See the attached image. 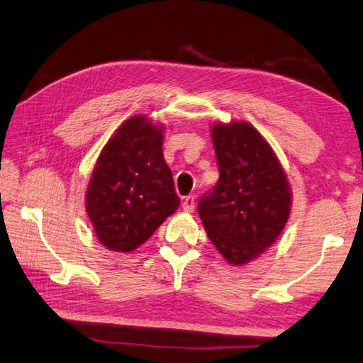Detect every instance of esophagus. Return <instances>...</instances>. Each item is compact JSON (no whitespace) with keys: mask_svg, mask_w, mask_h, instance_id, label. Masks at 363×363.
Masks as SVG:
<instances>
[{"mask_svg":"<svg viewBox=\"0 0 363 363\" xmlns=\"http://www.w3.org/2000/svg\"><path fill=\"white\" fill-rule=\"evenodd\" d=\"M195 208V196L194 195H187L182 198V209L187 211V212H191Z\"/></svg>","mask_w":363,"mask_h":363,"instance_id":"esophagus-1","label":"esophagus"}]
</instances>
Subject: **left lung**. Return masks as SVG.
Returning a JSON list of instances; mask_svg holds the SVG:
<instances>
[{"label":"left lung","instance_id":"8db88e82","mask_svg":"<svg viewBox=\"0 0 363 363\" xmlns=\"http://www.w3.org/2000/svg\"><path fill=\"white\" fill-rule=\"evenodd\" d=\"M212 140L220 177L198 201V214L223 258L245 264L285 228L288 181L271 146L250 124H216Z\"/></svg>","mask_w":363,"mask_h":363}]
</instances>
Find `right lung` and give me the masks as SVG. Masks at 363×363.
<instances>
[{"label": "right lung", "mask_w": 363, "mask_h": 363, "mask_svg": "<svg viewBox=\"0 0 363 363\" xmlns=\"http://www.w3.org/2000/svg\"><path fill=\"white\" fill-rule=\"evenodd\" d=\"M162 140L160 127L133 116L99 155L86 191V212L99 240L110 250H135L179 206Z\"/></svg>", "instance_id": "right-lung-1"}]
</instances>
